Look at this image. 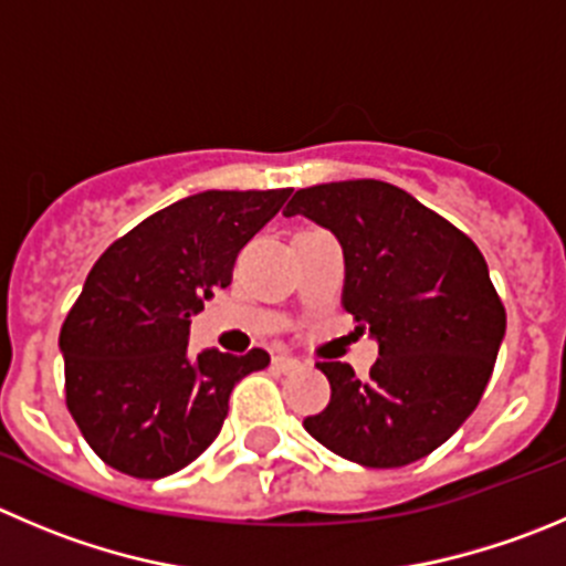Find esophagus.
Returning <instances> with one entry per match:
<instances>
[{
  "mask_svg": "<svg viewBox=\"0 0 566 566\" xmlns=\"http://www.w3.org/2000/svg\"><path fill=\"white\" fill-rule=\"evenodd\" d=\"M272 367L277 369V373H294V369H300V360L289 358V355H274Z\"/></svg>",
  "mask_w": 566,
  "mask_h": 566,
  "instance_id": "esophagus-1",
  "label": "esophagus"
}]
</instances>
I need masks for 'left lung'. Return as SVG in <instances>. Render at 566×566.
Here are the masks:
<instances>
[{
    "label": "left lung",
    "mask_w": 566,
    "mask_h": 566,
    "mask_svg": "<svg viewBox=\"0 0 566 566\" xmlns=\"http://www.w3.org/2000/svg\"><path fill=\"white\" fill-rule=\"evenodd\" d=\"M286 217L314 219L344 250L342 305L378 338L369 378L319 360L325 411L305 417L319 444L391 470L433 453L464 424L492 378L505 308L481 250L455 224L384 180L300 188Z\"/></svg>",
    "instance_id": "8db88e82"
}]
</instances>
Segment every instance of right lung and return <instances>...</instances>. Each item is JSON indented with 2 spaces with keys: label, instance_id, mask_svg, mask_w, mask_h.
<instances>
[{
  "label": "right lung",
  "instance_id": "right-lung-1",
  "mask_svg": "<svg viewBox=\"0 0 566 566\" xmlns=\"http://www.w3.org/2000/svg\"><path fill=\"white\" fill-rule=\"evenodd\" d=\"M292 188L202 191L113 241L61 327L66 408L96 455L125 475L166 478L211 448L233 386L269 364L202 349L188 325L233 280L241 247Z\"/></svg>",
  "mask_w": 566,
  "mask_h": 566
}]
</instances>
